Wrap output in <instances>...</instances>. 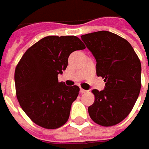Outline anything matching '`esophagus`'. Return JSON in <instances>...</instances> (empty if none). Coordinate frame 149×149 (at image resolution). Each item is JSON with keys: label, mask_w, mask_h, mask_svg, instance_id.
I'll use <instances>...</instances> for the list:
<instances>
[{"label": "esophagus", "mask_w": 149, "mask_h": 149, "mask_svg": "<svg viewBox=\"0 0 149 149\" xmlns=\"http://www.w3.org/2000/svg\"><path fill=\"white\" fill-rule=\"evenodd\" d=\"M87 92V90H85V89H82V88H80V93L81 94H84V93H86Z\"/></svg>", "instance_id": "obj_1"}]
</instances>
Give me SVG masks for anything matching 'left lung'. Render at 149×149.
<instances>
[{
    "mask_svg": "<svg viewBox=\"0 0 149 149\" xmlns=\"http://www.w3.org/2000/svg\"><path fill=\"white\" fill-rule=\"evenodd\" d=\"M96 60V74L105 83L102 91L93 89L95 102L88 108L91 119L110 127L122 122L132 111L141 89V63L132 45L106 31L81 36Z\"/></svg>",
    "mask_w": 149,
    "mask_h": 149,
    "instance_id": "left-lung-1",
    "label": "left lung"
}]
</instances>
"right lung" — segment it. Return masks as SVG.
<instances>
[{
	"label": "right lung",
	"mask_w": 149,
	"mask_h": 149,
	"mask_svg": "<svg viewBox=\"0 0 149 149\" xmlns=\"http://www.w3.org/2000/svg\"><path fill=\"white\" fill-rule=\"evenodd\" d=\"M85 49L74 36H49L34 44L22 55L15 70V92L21 109L32 122L54 129L68 121L79 88L59 82L72 52Z\"/></svg>",
	"instance_id": "right-lung-1"
}]
</instances>
